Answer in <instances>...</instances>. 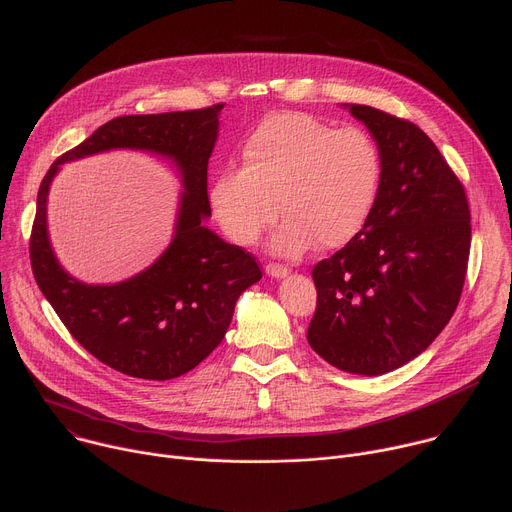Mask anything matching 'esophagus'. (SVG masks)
Masks as SVG:
<instances>
[{
    "label": "esophagus",
    "instance_id": "34e87169",
    "mask_svg": "<svg viewBox=\"0 0 512 512\" xmlns=\"http://www.w3.org/2000/svg\"><path fill=\"white\" fill-rule=\"evenodd\" d=\"M266 274H268V277H272V279H285L287 274H289V268L283 266V264L270 262V264H266Z\"/></svg>",
    "mask_w": 512,
    "mask_h": 512
}]
</instances>
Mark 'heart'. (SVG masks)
<instances>
[{
  "instance_id": "b5f03b06",
  "label": "heart",
  "mask_w": 512,
  "mask_h": 512,
  "mask_svg": "<svg viewBox=\"0 0 512 512\" xmlns=\"http://www.w3.org/2000/svg\"><path fill=\"white\" fill-rule=\"evenodd\" d=\"M242 168L219 170L209 207L225 238L254 246L277 221L272 250L297 258L320 244L338 250L369 225L383 182V153L361 127L334 129L316 116L281 110L254 127L242 145Z\"/></svg>"
}]
</instances>
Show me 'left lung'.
Returning a JSON list of instances; mask_svg holds the SVG:
<instances>
[{"instance_id":"obj_1","label":"left lung","mask_w":512,"mask_h":512,"mask_svg":"<svg viewBox=\"0 0 512 512\" xmlns=\"http://www.w3.org/2000/svg\"><path fill=\"white\" fill-rule=\"evenodd\" d=\"M383 153V182L359 238L313 266L307 342L330 365L383 375L416 359L457 309L471 244L465 188L428 135L348 104Z\"/></svg>"}]
</instances>
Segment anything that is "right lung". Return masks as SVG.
I'll return each mask as SVG.
<instances>
[{
    "mask_svg": "<svg viewBox=\"0 0 512 512\" xmlns=\"http://www.w3.org/2000/svg\"><path fill=\"white\" fill-rule=\"evenodd\" d=\"M223 104L199 110L129 114L96 129L57 157L36 196L30 233L34 279L57 316L90 355L129 377L166 381L205 361L223 340L238 297L262 279L256 258L203 225L211 215L207 166ZM108 148L170 156L183 199L169 250L137 278L86 286L58 264L46 231V196L58 166Z\"/></svg>",
    "mask_w": 512,
    "mask_h": 512,
    "instance_id": "obj_1",
    "label": "right lung"
}]
</instances>
